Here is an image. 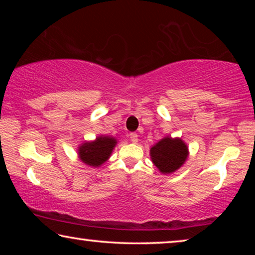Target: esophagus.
<instances>
[{
  "label": "esophagus",
  "mask_w": 255,
  "mask_h": 255,
  "mask_svg": "<svg viewBox=\"0 0 255 255\" xmlns=\"http://www.w3.org/2000/svg\"><path fill=\"white\" fill-rule=\"evenodd\" d=\"M129 136H130V140L132 141V143L136 144L137 141H138V135H137V133L136 132H131Z\"/></svg>",
  "instance_id": "1"
}]
</instances>
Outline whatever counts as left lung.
Listing matches in <instances>:
<instances>
[{"label":"left lung","mask_w":255,"mask_h":255,"mask_svg":"<svg viewBox=\"0 0 255 255\" xmlns=\"http://www.w3.org/2000/svg\"><path fill=\"white\" fill-rule=\"evenodd\" d=\"M150 158L163 174L173 173L187 161L188 146L181 138L164 137L150 148Z\"/></svg>","instance_id":"1"}]
</instances>
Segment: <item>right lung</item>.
I'll use <instances>...</instances> for the list:
<instances>
[{"label": "right lung", "instance_id": "right-lung-1", "mask_svg": "<svg viewBox=\"0 0 255 255\" xmlns=\"http://www.w3.org/2000/svg\"><path fill=\"white\" fill-rule=\"evenodd\" d=\"M117 145V139L110 136H99L93 141H85L82 144L77 153L82 162L89 166L98 167L108 161Z\"/></svg>", "mask_w": 255, "mask_h": 255}]
</instances>
